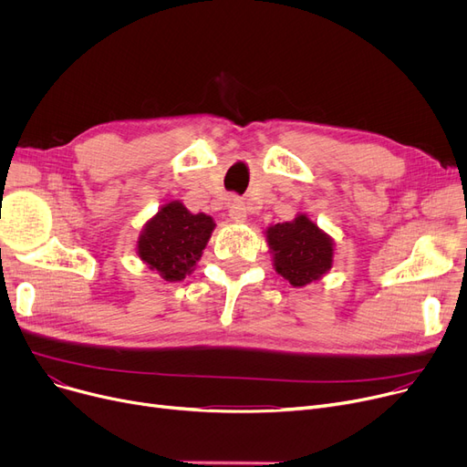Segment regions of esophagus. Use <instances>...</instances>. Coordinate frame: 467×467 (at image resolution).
<instances>
[{
  "mask_svg": "<svg viewBox=\"0 0 467 467\" xmlns=\"http://www.w3.org/2000/svg\"><path fill=\"white\" fill-rule=\"evenodd\" d=\"M246 204H244L242 199H238V196H234V199H231L229 202V215L233 221H238V223H242L244 219H246Z\"/></svg>",
  "mask_w": 467,
  "mask_h": 467,
  "instance_id": "34e87169",
  "label": "esophagus"
}]
</instances>
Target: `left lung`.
Listing matches in <instances>:
<instances>
[{
	"mask_svg": "<svg viewBox=\"0 0 467 467\" xmlns=\"http://www.w3.org/2000/svg\"><path fill=\"white\" fill-rule=\"evenodd\" d=\"M278 275L301 287L326 275L333 263V244L306 215L266 231Z\"/></svg>",
	"mask_w": 467,
	"mask_h": 467,
	"instance_id": "1",
	"label": "left lung"
}]
</instances>
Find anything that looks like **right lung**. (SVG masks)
<instances>
[{
	"label": "right lung",
	"mask_w": 467,
	"mask_h": 467,
	"mask_svg": "<svg viewBox=\"0 0 467 467\" xmlns=\"http://www.w3.org/2000/svg\"><path fill=\"white\" fill-rule=\"evenodd\" d=\"M213 227L210 215L191 213L182 202H168L145 225L138 254L164 280H183L201 259Z\"/></svg>",
	"instance_id": "1"
}]
</instances>
